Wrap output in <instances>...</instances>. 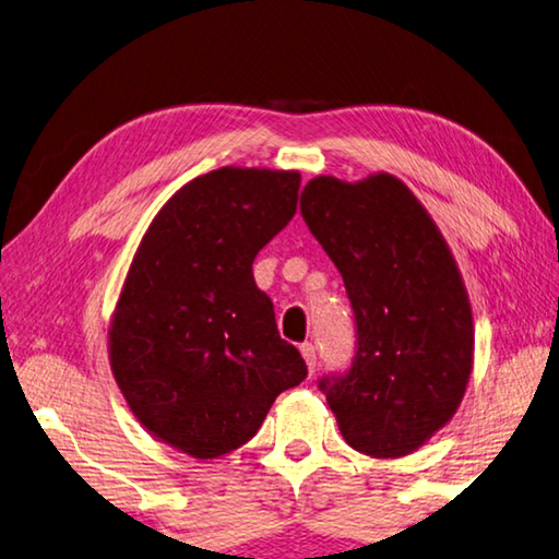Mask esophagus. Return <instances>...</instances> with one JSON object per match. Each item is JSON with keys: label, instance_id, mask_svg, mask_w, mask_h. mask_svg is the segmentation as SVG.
Wrapping results in <instances>:
<instances>
[{"label": "esophagus", "instance_id": "34e87169", "mask_svg": "<svg viewBox=\"0 0 559 559\" xmlns=\"http://www.w3.org/2000/svg\"><path fill=\"white\" fill-rule=\"evenodd\" d=\"M300 355H302V359H306L308 370L316 372V365H318V349H316V345L313 343H302L300 345Z\"/></svg>", "mask_w": 559, "mask_h": 559}]
</instances>
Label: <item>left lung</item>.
<instances>
[{
    "instance_id": "obj_1",
    "label": "left lung",
    "mask_w": 559,
    "mask_h": 559,
    "mask_svg": "<svg viewBox=\"0 0 559 559\" xmlns=\"http://www.w3.org/2000/svg\"><path fill=\"white\" fill-rule=\"evenodd\" d=\"M300 214L355 313L353 362L320 377L318 390L355 451L406 456L451 419L468 384L473 320L456 261L392 175L310 179Z\"/></svg>"
}]
</instances>
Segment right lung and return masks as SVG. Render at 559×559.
<instances>
[{"mask_svg":"<svg viewBox=\"0 0 559 559\" xmlns=\"http://www.w3.org/2000/svg\"><path fill=\"white\" fill-rule=\"evenodd\" d=\"M300 175L222 167L150 224L110 325V367L147 431L194 459L243 447L308 377L278 335L253 259L286 226Z\"/></svg>","mask_w":559,"mask_h":559,"instance_id":"1","label":"right lung"}]
</instances>
